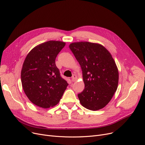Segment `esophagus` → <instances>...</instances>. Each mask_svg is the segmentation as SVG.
I'll return each instance as SVG.
<instances>
[{
    "label": "esophagus",
    "mask_w": 145,
    "mask_h": 145,
    "mask_svg": "<svg viewBox=\"0 0 145 145\" xmlns=\"http://www.w3.org/2000/svg\"><path fill=\"white\" fill-rule=\"evenodd\" d=\"M76 80H77V76H76V75L74 74V75H72V76L71 81H72V82H75V81H76Z\"/></svg>",
    "instance_id": "34e87169"
}]
</instances>
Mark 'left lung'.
<instances>
[{
    "instance_id": "8db88e82",
    "label": "left lung",
    "mask_w": 145,
    "mask_h": 145,
    "mask_svg": "<svg viewBox=\"0 0 145 145\" xmlns=\"http://www.w3.org/2000/svg\"><path fill=\"white\" fill-rule=\"evenodd\" d=\"M69 47L82 71L85 89L78 95L81 105L93 111L103 108L118 87V71L112 56L96 43L73 42Z\"/></svg>"
}]
</instances>
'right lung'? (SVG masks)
Here are the masks:
<instances>
[{"instance_id": "1", "label": "right lung", "mask_w": 145, "mask_h": 145, "mask_svg": "<svg viewBox=\"0 0 145 145\" xmlns=\"http://www.w3.org/2000/svg\"><path fill=\"white\" fill-rule=\"evenodd\" d=\"M65 43L49 40L38 44L27 55L21 72L23 90L34 105L48 108L59 103L68 83L56 65L57 54Z\"/></svg>"}]
</instances>
